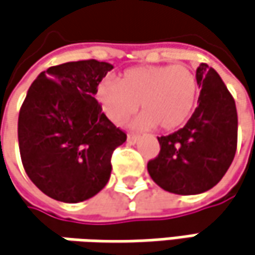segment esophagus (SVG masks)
Wrapping results in <instances>:
<instances>
[{"label": "esophagus", "mask_w": 255, "mask_h": 255, "mask_svg": "<svg viewBox=\"0 0 255 255\" xmlns=\"http://www.w3.org/2000/svg\"><path fill=\"white\" fill-rule=\"evenodd\" d=\"M138 140H140L138 135H134V134H128L127 135V141L129 144H135V142H138Z\"/></svg>", "instance_id": "obj_1"}]
</instances>
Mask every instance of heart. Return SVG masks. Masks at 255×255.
I'll return each mask as SVG.
<instances>
[{
  "instance_id": "b5f03b06",
  "label": "heart",
  "mask_w": 255,
  "mask_h": 255,
  "mask_svg": "<svg viewBox=\"0 0 255 255\" xmlns=\"http://www.w3.org/2000/svg\"><path fill=\"white\" fill-rule=\"evenodd\" d=\"M198 79L185 65L127 69L117 81L105 79L95 91L98 104L114 124H123L140 108L131 127L173 131L185 126L198 101Z\"/></svg>"
}]
</instances>
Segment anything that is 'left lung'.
Instances as JSON below:
<instances>
[{"label":"left lung","instance_id":"obj_1","mask_svg":"<svg viewBox=\"0 0 255 255\" xmlns=\"http://www.w3.org/2000/svg\"><path fill=\"white\" fill-rule=\"evenodd\" d=\"M198 107L186 126L158 137L160 153L147 170L158 186L176 195H199L217 185L237 150L235 101L217 70L202 63Z\"/></svg>","mask_w":255,"mask_h":255}]
</instances>
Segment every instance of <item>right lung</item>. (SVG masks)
I'll return each instance as SVG.
<instances>
[{"instance_id":"1","label":"right lung","mask_w":255,"mask_h":255,"mask_svg":"<svg viewBox=\"0 0 255 255\" xmlns=\"http://www.w3.org/2000/svg\"><path fill=\"white\" fill-rule=\"evenodd\" d=\"M113 65L68 62L41 72L18 115L24 170L56 201L83 202L111 177L113 151L127 135L102 113L95 91Z\"/></svg>"}]
</instances>
